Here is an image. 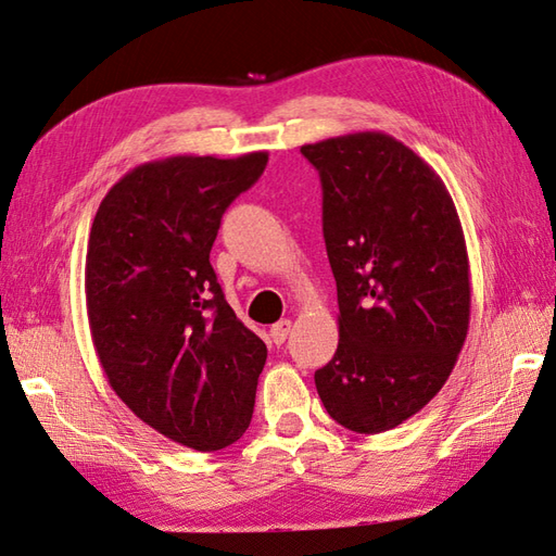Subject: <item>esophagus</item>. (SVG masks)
Returning a JSON list of instances; mask_svg holds the SVG:
<instances>
[{
  "label": "esophagus",
  "instance_id": "esophagus-1",
  "mask_svg": "<svg viewBox=\"0 0 556 556\" xmlns=\"http://www.w3.org/2000/svg\"><path fill=\"white\" fill-rule=\"evenodd\" d=\"M290 330H292V320H278V324L270 328V338H274V342L276 344H282L288 340V336H290Z\"/></svg>",
  "mask_w": 556,
  "mask_h": 556
}]
</instances>
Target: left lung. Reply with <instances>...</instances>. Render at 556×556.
<instances>
[{
    "mask_svg": "<svg viewBox=\"0 0 556 556\" xmlns=\"http://www.w3.org/2000/svg\"><path fill=\"white\" fill-rule=\"evenodd\" d=\"M324 188V238L340 342L314 374L326 412L354 433L397 428L435 397L471 318V274L445 182L380 130L304 144Z\"/></svg>",
    "mask_w": 556,
    "mask_h": 556,
    "instance_id": "left-lung-1",
    "label": "left lung"
}]
</instances>
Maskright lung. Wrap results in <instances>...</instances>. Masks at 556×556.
Segmentation results:
<instances>
[{"label": "right lung", "instance_id": "right-lung-1", "mask_svg": "<svg viewBox=\"0 0 556 556\" xmlns=\"http://www.w3.org/2000/svg\"><path fill=\"white\" fill-rule=\"evenodd\" d=\"M266 152L178 154L128 170L97 208L85 302L94 352L128 409L178 445L216 452L252 421L266 344L224 298L208 252Z\"/></svg>", "mask_w": 556, "mask_h": 556}]
</instances>
